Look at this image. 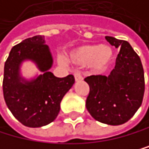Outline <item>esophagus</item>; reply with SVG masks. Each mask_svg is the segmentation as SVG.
<instances>
[{
  "mask_svg": "<svg viewBox=\"0 0 149 149\" xmlns=\"http://www.w3.org/2000/svg\"><path fill=\"white\" fill-rule=\"evenodd\" d=\"M74 78H75V81H80V80H82V77H81V74L80 72H75L74 73Z\"/></svg>",
  "mask_w": 149,
  "mask_h": 149,
  "instance_id": "obj_1",
  "label": "esophagus"
}]
</instances>
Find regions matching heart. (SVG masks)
<instances>
[{
	"label": "heart",
	"mask_w": 149,
	"mask_h": 149,
	"mask_svg": "<svg viewBox=\"0 0 149 149\" xmlns=\"http://www.w3.org/2000/svg\"><path fill=\"white\" fill-rule=\"evenodd\" d=\"M69 57L73 63L81 65H92L98 71H102L111 61L112 51L105 46L88 45L72 52Z\"/></svg>",
	"instance_id": "obj_1"
}]
</instances>
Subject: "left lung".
<instances>
[{
  "instance_id": "obj_1",
  "label": "left lung",
  "mask_w": 149,
  "mask_h": 149,
  "mask_svg": "<svg viewBox=\"0 0 149 149\" xmlns=\"http://www.w3.org/2000/svg\"><path fill=\"white\" fill-rule=\"evenodd\" d=\"M105 38L112 46L120 48V52L109 76L92 75L84 79L90 88L85 105L96 120L116 126L129 121L142 104L144 68L129 42L112 36Z\"/></svg>"
}]
</instances>
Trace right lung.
Instances as JSON below:
<instances>
[{
  "label": "right lung",
  "mask_w": 149,
  "mask_h": 149,
  "mask_svg": "<svg viewBox=\"0 0 149 149\" xmlns=\"http://www.w3.org/2000/svg\"><path fill=\"white\" fill-rule=\"evenodd\" d=\"M32 60L43 72L36 79L25 81L19 75L20 64ZM52 57L44 36H35L14 46L4 64L3 97L8 109L22 125L46 126L57 117L64 96L75 82L73 75L57 78L49 71Z\"/></svg>",
  "instance_id": "add662e5"
}]
</instances>
